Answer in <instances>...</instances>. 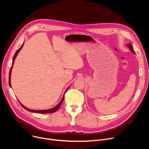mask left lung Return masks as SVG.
Listing matches in <instances>:
<instances>
[{"label": "left lung", "instance_id": "1", "mask_svg": "<svg viewBox=\"0 0 149 149\" xmlns=\"http://www.w3.org/2000/svg\"><path fill=\"white\" fill-rule=\"evenodd\" d=\"M127 46L129 47V48H130V49L132 51V52H134V49H133V47H132V44H129V45H127Z\"/></svg>", "mask_w": 149, "mask_h": 149}]
</instances>
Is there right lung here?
Segmentation results:
<instances>
[{
	"instance_id": "right-lung-1",
	"label": "right lung",
	"mask_w": 149,
	"mask_h": 149,
	"mask_svg": "<svg viewBox=\"0 0 149 149\" xmlns=\"http://www.w3.org/2000/svg\"><path fill=\"white\" fill-rule=\"evenodd\" d=\"M23 45H24V44H22V46H21V47L19 48V49H18L16 51V53H15V55H14V56H13V58L12 65V67H11V68H10V72H9V84L10 87H11V85H10V74H11V70H12V67H13V65L14 61H15V58H16V57L17 54L19 53V52L20 51V50L21 49V48H22ZM68 89L67 90V91L68 90ZM63 99H64V95H63V97H62V98L61 101L59 102V103L56 106H55V107L54 108H52V109H49V110H30V109H29L25 107V106H24L21 103H20V104L22 106V107H24L25 109H26V110H28V111H29L33 112V113H41V114H47V113H54V112L56 111L59 109V107L61 106V105L62 104V102H63Z\"/></svg>"
}]
</instances>
